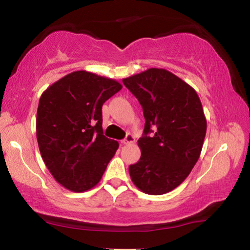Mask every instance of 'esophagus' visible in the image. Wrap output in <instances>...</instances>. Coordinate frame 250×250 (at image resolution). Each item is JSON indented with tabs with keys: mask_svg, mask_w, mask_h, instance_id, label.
I'll list each match as a JSON object with an SVG mask.
<instances>
[{
	"mask_svg": "<svg viewBox=\"0 0 250 250\" xmlns=\"http://www.w3.org/2000/svg\"><path fill=\"white\" fill-rule=\"evenodd\" d=\"M134 142H135V138L131 134H128L127 136H125V139H122V144H131V143H134Z\"/></svg>",
	"mask_w": 250,
	"mask_h": 250,
	"instance_id": "obj_1",
	"label": "esophagus"
}]
</instances>
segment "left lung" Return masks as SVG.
<instances>
[{
  "instance_id": "left-lung-1",
  "label": "left lung",
  "mask_w": 250,
  "mask_h": 250,
  "mask_svg": "<svg viewBox=\"0 0 250 250\" xmlns=\"http://www.w3.org/2000/svg\"><path fill=\"white\" fill-rule=\"evenodd\" d=\"M122 81L145 118L141 159L129 167L131 181L146 194H165L185 181L200 156L207 130L201 101L191 85L164 68Z\"/></svg>"
}]
</instances>
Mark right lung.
Instances as JSON below:
<instances>
[{"instance_id": "add662e5", "label": "right lung", "mask_w": 250, "mask_h": 250, "mask_svg": "<svg viewBox=\"0 0 250 250\" xmlns=\"http://www.w3.org/2000/svg\"><path fill=\"white\" fill-rule=\"evenodd\" d=\"M122 89L116 80L76 71L43 91L36 114V138L53 178L73 192L102 179L119 143L103 135L102 106Z\"/></svg>"}]
</instances>
